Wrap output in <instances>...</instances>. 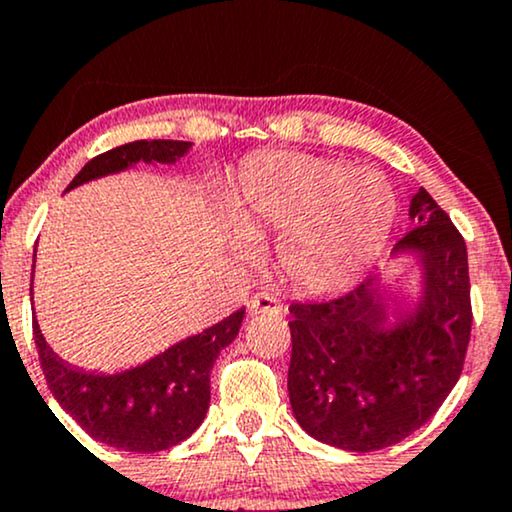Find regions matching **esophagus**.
<instances>
[{
	"label": "esophagus",
	"mask_w": 512,
	"mask_h": 512,
	"mask_svg": "<svg viewBox=\"0 0 512 512\" xmlns=\"http://www.w3.org/2000/svg\"><path fill=\"white\" fill-rule=\"evenodd\" d=\"M248 312L250 315H264V312H269V315H283V305L272 293H257L248 300Z\"/></svg>",
	"instance_id": "obj_1"
}]
</instances>
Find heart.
<instances>
[{"mask_svg":"<svg viewBox=\"0 0 512 512\" xmlns=\"http://www.w3.org/2000/svg\"><path fill=\"white\" fill-rule=\"evenodd\" d=\"M233 214L248 236L283 231L279 260L305 291L353 283L379 257L396 197L374 169H350L305 152H262L240 166Z\"/></svg>","mask_w":512,"mask_h":512,"instance_id":"heart-1","label":"heart"}]
</instances>
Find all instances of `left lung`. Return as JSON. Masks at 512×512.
I'll return each instance as SVG.
<instances>
[{"instance_id": "1", "label": "left lung", "mask_w": 512, "mask_h": 512, "mask_svg": "<svg viewBox=\"0 0 512 512\" xmlns=\"http://www.w3.org/2000/svg\"><path fill=\"white\" fill-rule=\"evenodd\" d=\"M412 229L393 255L422 264V300L396 326L377 279L338 298L293 303L288 396L307 434L343 451H381L422 427L458 384L470 343L467 248L451 217L420 188Z\"/></svg>"}]
</instances>
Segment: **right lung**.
I'll use <instances>...</instances> for the list:
<instances>
[{
	"label": "right lung",
	"instance_id": "add662e5",
	"mask_svg": "<svg viewBox=\"0 0 512 512\" xmlns=\"http://www.w3.org/2000/svg\"><path fill=\"white\" fill-rule=\"evenodd\" d=\"M188 150L190 143L183 140H135L92 157L66 190L138 162L174 164ZM243 317L245 307H240L202 334L121 374H92L71 367L47 346L35 319L33 338L49 391L92 439L119 451L157 453L186 441L205 420L209 372L221 350L238 336Z\"/></svg>",
	"mask_w": 512,
	"mask_h": 512
}]
</instances>
